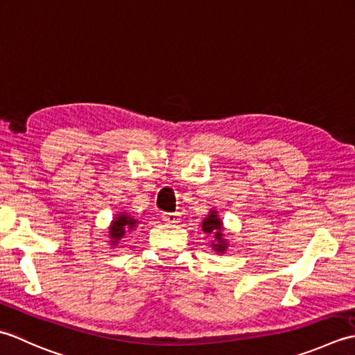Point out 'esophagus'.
I'll return each mask as SVG.
<instances>
[{
  "label": "esophagus",
  "instance_id": "esophagus-1",
  "mask_svg": "<svg viewBox=\"0 0 355 355\" xmlns=\"http://www.w3.org/2000/svg\"><path fill=\"white\" fill-rule=\"evenodd\" d=\"M162 219L167 223H179L180 214L179 213H162Z\"/></svg>",
  "mask_w": 355,
  "mask_h": 355
}]
</instances>
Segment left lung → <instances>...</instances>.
Returning <instances> with one entry per match:
<instances>
[{
	"instance_id": "1",
	"label": "left lung",
	"mask_w": 355,
	"mask_h": 355,
	"mask_svg": "<svg viewBox=\"0 0 355 355\" xmlns=\"http://www.w3.org/2000/svg\"><path fill=\"white\" fill-rule=\"evenodd\" d=\"M223 222L219 218V213L218 209H209L207 218L202 220V231H204L205 234H211L213 236V241H211V248L219 252V254H223V252L227 251L228 248V241L223 236Z\"/></svg>"
}]
</instances>
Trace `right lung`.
<instances>
[{
	"label": "right lung",
	"mask_w": 355,
	"mask_h": 355,
	"mask_svg": "<svg viewBox=\"0 0 355 355\" xmlns=\"http://www.w3.org/2000/svg\"><path fill=\"white\" fill-rule=\"evenodd\" d=\"M141 220L139 219H135L133 216H130L127 211H118L116 214L113 216V220L110 222V227H108V243H110V247L116 248L118 245H121L124 242V237L127 233H132L135 231V228H137L139 225Z\"/></svg>",
	"instance_id": "1"
}]
</instances>
